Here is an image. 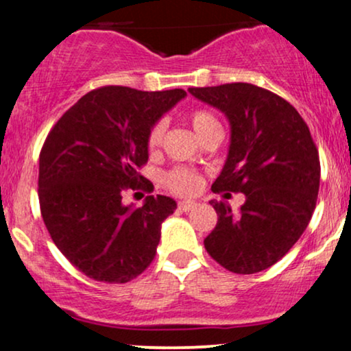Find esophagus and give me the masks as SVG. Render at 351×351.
Wrapping results in <instances>:
<instances>
[{"label": "esophagus", "instance_id": "34e87169", "mask_svg": "<svg viewBox=\"0 0 351 351\" xmlns=\"http://www.w3.org/2000/svg\"><path fill=\"white\" fill-rule=\"evenodd\" d=\"M195 206H196L195 201H189V199L180 201V203H178V209H180V211H184V213H186V211H191V209L195 208Z\"/></svg>", "mask_w": 351, "mask_h": 351}]
</instances>
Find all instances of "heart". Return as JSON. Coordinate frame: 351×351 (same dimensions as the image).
I'll use <instances>...</instances> for the list:
<instances>
[{
    "label": "heart",
    "mask_w": 351,
    "mask_h": 351,
    "mask_svg": "<svg viewBox=\"0 0 351 351\" xmlns=\"http://www.w3.org/2000/svg\"><path fill=\"white\" fill-rule=\"evenodd\" d=\"M189 120H191L193 130L196 132V135L201 140L211 134V132L221 128L216 117L206 110H195L189 115ZM165 127H167V123L163 120H160V122H156L152 127L150 134H148V148L150 150H156L160 147L165 135ZM165 184L176 195H191V193H195L199 188V178L195 173L183 170V168H176V170L165 175Z\"/></svg>",
    "instance_id": "obj_1"
}]
</instances>
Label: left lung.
Masks as SVG:
<instances>
[{
    "label": "left lung",
    "instance_id": "8db88e82",
    "mask_svg": "<svg viewBox=\"0 0 351 351\" xmlns=\"http://www.w3.org/2000/svg\"><path fill=\"white\" fill-rule=\"evenodd\" d=\"M189 94L223 112L231 127L226 163L211 189L245 196L239 213L211 201L217 224L204 247L234 274L264 271L291 251L315 209L320 160L307 123L287 100L252 84L191 87Z\"/></svg>",
    "mask_w": 351,
    "mask_h": 351
}]
</instances>
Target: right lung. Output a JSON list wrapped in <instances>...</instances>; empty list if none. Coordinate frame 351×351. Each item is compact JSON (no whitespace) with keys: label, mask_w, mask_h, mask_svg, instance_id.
I'll use <instances>...</instances> for the list:
<instances>
[{"label":"right lung","mask_w":351,"mask_h":351,"mask_svg":"<svg viewBox=\"0 0 351 351\" xmlns=\"http://www.w3.org/2000/svg\"><path fill=\"white\" fill-rule=\"evenodd\" d=\"M186 97L183 88L143 92L108 86L80 97L59 119L39 155V204L47 231L72 265L94 280L125 284L150 265L168 196L123 204L127 188L153 191L138 168L152 127Z\"/></svg>","instance_id":"right-lung-1"}]
</instances>
